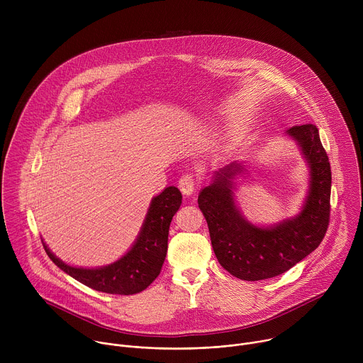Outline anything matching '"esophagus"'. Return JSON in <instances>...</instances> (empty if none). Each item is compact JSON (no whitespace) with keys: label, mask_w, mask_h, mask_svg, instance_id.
<instances>
[{"label":"esophagus","mask_w":363,"mask_h":363,"mask_svg":"<svg viewBox=\"0 0 363 363\" xmlns=\"http://www.w3.org/2000/svg\"><path fill=\"white\" fill-rule=\"evenodd\" d=\"M178 186L181 189V192L184 195H191L195 189V181H194V177L191 174H185L179 178L178 181Z\"/></svg>","instance_id":"obj_1"}]
</instances>
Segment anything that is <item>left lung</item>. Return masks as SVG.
<instances>
[{
  "label": "left lung",
  "instance_id": "left-lung-1",
  "mask_svg": "<svg viewBox=\"0 0 363 363\" xmlns=\"http://www.w3.org/2000/svg\"><path fill=\"white\" fill-rule=\"evenodd\" d=\"M286 133L297 142L310 169L308 192L296 217L272 227L248 223L233 192L235 177L247 171L237 162L216 171L213 182L198 196L218 263L241 280L257 281L283 274L315 251L328 231L332 172L319 130L307 123Z\"/></svg>",
  "mask_w": 363,
  "mask_h": 363
}]
</instances>
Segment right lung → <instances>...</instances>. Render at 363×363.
<instances>
[{"mask_svg": "<svg viewBox=\"0 0 363 363\" xmlns=\"http://www.w3.org/2000/svg\"><path fill=\"white\" fill-rule=\"evenodd\" d=\"M181 203L182 194L177 186H168L153 196L135 244L122 258L109 266L73 267L51 252L44 241L43 247L51 262L82 284L109 294H136L161 273L168 251L169 225Z\"/></svg>", "mask_w": 363, "mask_h": 363, "instance_id": "obj_1", "label": "right lung"}]
</instances>
